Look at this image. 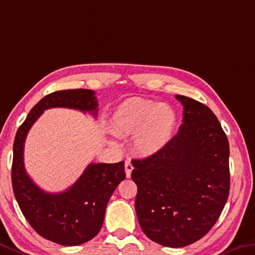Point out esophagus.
I'll list each match as a JSON object with an SVG mask.
<instances>
[{
	"label": "esophagus",
	"mask_w": 255,
	"mask_h": 255,
	"mask_svg": "<svg viewBox=\"0 0 255 255\" xmlns=\"http://www.w3.org/2000/svg\"><path fill=\"white\" fill-rule=\"evenodd\" d=\"M132 169H134V167H132L130 160H126V163H125V171H126L127 178H129V177L131 176Z\"/></svg>",
	"instance_id": "1"
}]
</instances>
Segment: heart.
<instances>
[{
    "label": "heart",
    "mask_w": 255,
    "mask_h": 255,
    "mask_svg": "<svg viewBox=\"0 0 255 255\" xmlns=\"http://www.w3.org/2000/svg\"><path fill=\"white\" fill-rule=\"evenodd\" d=\"M177 115L165 103L134 98L118 107L111 119V131L117 136L131 137V144L140 155L160 152L172 138Z\"/></svg>",
    "instance_id": "b5f03b06"
}]
</instances>
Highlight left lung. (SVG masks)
I'll use <instances>...</instances> for the list:
<instances>
[{
	"mask_svg": "<svg viewBox=\"0 0 255 255\" xmlns=\"http://www.w3.org/2000/svg\"><path fill=\"white\" fill-rule=\"evenodd\" d=\"M183 124L165 147L132 160L135 208L149 240L184 248L201 240L220 217L229 195V143L219 120L199 101L176 95Z\"/></svg>",
	"mask_w": 255,
	"mask_h": 255,
	"instance_id": "8db88e82",
	"label": "left lung"
}]
</instances>
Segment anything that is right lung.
I'll use <instances>...</instances> for the list:
<instances>
[{
    "label": "right lung",
    "mask_w": 255,
    "mask_h": 255,
    "mask_svg": "<svg viewBox=\"0 0 255 255\" xmlns=\"http://www.w3.org/2000/svg\"><path fill=\"white\" fill-rule=\"evenodd\" d=\"M98 106L95 93L91 90L51 93L31 109L14 137L11 178L15 200L35 232L60 245H80L98 235L108 202L120 181L126 178L125 162L91 163L67 191L47 193L27 175L23 164L25 140L44 110L69 108L96 117Z\"/></svg>",
    "instance_id": "obj_1"
}]
</instances>
